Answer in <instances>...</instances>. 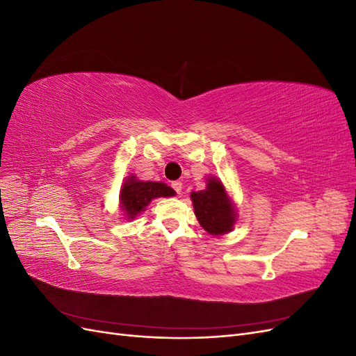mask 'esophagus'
<instances>
[{
    "label": "esophagus",
    "instance_id": "obj_1",
    "mask_svg": "<svg viewBox=\"0 0 356 356\" xmlns=\"http://www.w3.org/2000/svg\"><path fill=\"white\" fill-rule=\"evenodd\" d=\"M172 188H174L178 195H181V191H182V182L181 181H175V182H172Z\"/></svg>",
    "mask_w": 356,
    "mask_h": 356
}]
</instances>
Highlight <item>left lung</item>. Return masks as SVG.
<instances>
[{"label": "left lung", "instance_id": "8db88e82", "mask_svg": "<svg viewBox=\"0 0 356 356\" xmlns=\"http://www.w3.org/2000/svg\"><path fill=\"white\" fill-rule=\"evenodd\" d=\"M190 197L199 224L209 234L222 236L234 229L239 217L238 208L220 178L208 177L207 187L191 191Z\"/></svg>", "mask_w": 356, "mask_h": 356}]
</instances>
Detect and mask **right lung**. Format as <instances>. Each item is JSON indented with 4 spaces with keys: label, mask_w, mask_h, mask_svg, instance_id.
Wrapping results in <instances>:
<instances>
[{
    "label": "right lung",
    "mask_w": 356,
    "mask_h": 356,
    "mask_svg": "<svg viewBox=\"0 0 356 356\" xmlns=\"http://www.w3.org/2000/svg\"><path fill=\"white\" fill-rule=\"evenodd\" d=\"M177 193L161 181H141L135 175H129L120 188L118 204L123 212V218L132 221L144 212L153 199L172 197Z\"/></svg>",
    "instance_id": "add662e5"
}]
</instances>
